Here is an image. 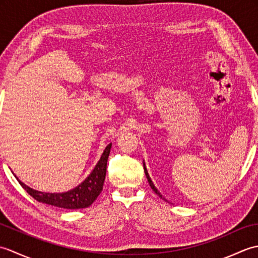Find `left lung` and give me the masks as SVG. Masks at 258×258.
Masks as SVG:
<instances>
[{
    "label": "left lung",
    "instance_id": "obj_1",
    "mask_svg": "<svg viewBox=\"0 0 258 258\" xmlns=\"http://www.w3.org/2000/svg\"><path fill=\"white\" fill-rule=\"evenodd\" d=\"M143 165H144V172H145V175H146V178H147V180H149V183H150V186L152 187V189L155 191V193L161 197V199H163V196H162V194L160 193V191L157 190V188L155 187L154 186V184H153V182H152V179H151V177H150V175H149V173H147V169H146V167H145V163H143Z\"/></svg>",
    "mask_w": 258,
    "mask_h": 258
}]
</instances>
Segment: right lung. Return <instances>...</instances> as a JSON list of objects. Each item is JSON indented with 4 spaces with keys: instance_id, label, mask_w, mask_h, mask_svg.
Segmentation results:
<instances>
[{
    "instance_id": "add662e5",
    "label": "right lung",
    "mask_w": 258,
    "mask_h": 258,
    "mask_svg": "<svg viewBox=\"0 0 258 258\" xmlns=\"http://www.w3.org/2000/svg\"><path fill=\"white\" fill-rule=\"evenodd\" d=\"M112 144H108L106 149L104 150L103 154L97 162L94 169L87 176L83 182L75 188L65 191V193H44V191L35 190L16 177L27 193H29L33 199L40 203H44L52 206L67 208V210H79V208H86L93 204L97 196L103 189L104 180H105L106 175V164L107 158L111 152Z\"/></svg>"
}]
</instances>
